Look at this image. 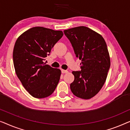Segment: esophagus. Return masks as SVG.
I'll use <instances>...</instances> for the list:
<instances>
[{
  "label": "esophagus",
  "mask_w": 130,
  "mask_h": 130,
  "mask_svg": "<svg viewBox=\"0 0 130 130\" xmlns=\"http://www.w3.org/2000/svg\"><path fill=\"white\" fill-rule=\"evenodd\" d=\"M61 72L62 73V74H66V73L68 72V71L67 70H64V69H62Z\"/></svg>",
  "instance_id": "obj_1"
}]
</instances>
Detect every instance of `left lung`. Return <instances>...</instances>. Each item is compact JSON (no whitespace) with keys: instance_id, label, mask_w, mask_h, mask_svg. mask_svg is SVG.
Returning a JSON list of instances; mask_svg holds the SVG:
<instances>
[{"instance_id":"obj_1","label":"left lung","mask_w":130,"mask_h":130,"mask_svg":"<svg viewBox=\"0 0 130 130\" xmlns=\"http://www.w3.org/2000/svg\"><path fill=\"white\" fill-rule=\"evenodd\" d=\"M76 57L82 60L81 71H72L75 79L70 88L75 95L90 99L101 90L110 68V58L104 38L85 26L63 30Z\"/></svg>"}]
</instances>
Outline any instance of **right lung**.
Here are the masks:
<instances>
[{
	"label": "right lung",
	"instance_id": "obj_1",
	"mask_svg": "<svg viewBox=\"0 0 130 130\" xmlns=\"http://www.w3.org/2000/svg\"><path fill=\"white\" fill-rule=\"evenodd\" d=\"M63 32L43 27H34L16 40L13 52L16 74L32 96L43 98L54 92L61 72L44 63Z\"/></svg>",
	"mask_w": 130,
	"mask_h": 130
}]
</instances>
